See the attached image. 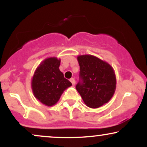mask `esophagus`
Wrapping results in <instances>:
<instances>
[{"label": "esophagus", "mask_w": 147, "mask_h": 147, "mask_svg": "<svg viewBox=\"0 0 147 147\" xmlns=\"http://www.w3.org/2000/svg\"><path fill=\"white\" fill-rule=\"evenodd\" d=\"M70 82H71V83H72V85H73V86L75 85V79H73V78L70 79Z\"/></svg>", "instance_id": "1"}]
</instances>
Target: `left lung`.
Segmentation results:
<instances>
[{"instance_id": "8db88e82", "label": "left lung", "mask_w": 147, "mask_h": 147, "mask_svg": "<svg viewBox=\"0 0 147 147\" xmlns=\"http://www.w3.org/2000/svg\"><path fill=\"white\" fill-rule=\"evenodd\" d=\"M81 80L76 86L86 105L97 109L110 101L116 88L115 71L109 63L90 55H79Z\"/></svg>"}]
</instances>
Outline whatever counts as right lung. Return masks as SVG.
Returning a JSON list of instances; mask_svg holds the SVG:
<instances>
[{"label":"right lung","mask_w":147,"mask_h":147,"mask_svg":"<svg viewBox=\"0 0 147 147\" xmlns=\"http://www.w3.org/2000/svg\"><path fill=\"white\" fill-rule=\"evenodd\" d=\"M61 59L49 57L37 67L32 79L31 86L35 98L47 106L56 104L63 91L71 86L59 70Z\"/></svg>","instance_id":"right-lung-1"}]
</instances>
